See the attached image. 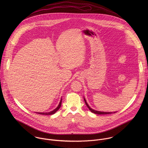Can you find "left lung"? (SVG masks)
I'll return each instance as SVG.
<instances>
[{
    "mask_svg": "<svg viewBox=\"0 0 148 148\" xmlns=\"http://www.w3.org/2000/svg\"><path fill=\"white\" fill-rule=\"evenodd\" d=\"M84 100L86 106H87V107L88 108V109H89L92 113H94L97 114H111V113H113V112H100V111L95 110L92 109L89 106H88V104H87V103H86V100L85 99V98H84ZM116 112H113V113H116Z\"/></svg>",
    "mask_w": 148,
    "mask_h": 148,
    "instance_id": "1",
    "label": "left lung"
}]
</instances>
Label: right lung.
<instances>
[{
    "label": "right lung",
    "instance_id": "add662e5",
    "mask_svg": "<svg viewBox=\"0 0 148 148\" xmlns=\"http://www.w3.org/2000/svg\"><path fill=\"white\" fill-rule=\"evenodd\" d=\"M62 99H61L59 106H58V107L52 111H51V112H38L36 113H38V114H42V115H51V114H53L55 113L59 109V108H60L61 105H62Z\"/></svg>",
    "mask_w": 148,
    "mask_h": 148
}]
</instances>
